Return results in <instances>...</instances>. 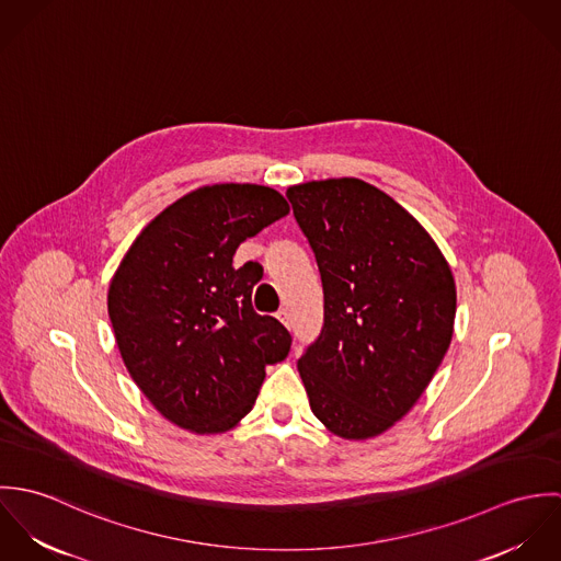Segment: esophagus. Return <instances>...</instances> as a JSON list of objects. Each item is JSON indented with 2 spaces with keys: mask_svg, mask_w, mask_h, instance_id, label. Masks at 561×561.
<instances>
[{
  "mask_svg": "<svg viewBox=\"0 0 561 561\" xmlns=\"http://www.w3.org/2000/svg\"><path fill=\"white\" fill-rule=\"evenodd\" d=\"M276 318L283 321L287 328H291V316H289V311H287V309H280V311L276 313Z\"/></svg>",
  "mask_w": 561,
  "mask_h": 561,
  "instance_id": "1",
  "label": "esophagus"
}]
</instances>
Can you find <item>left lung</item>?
Masks as SVG:
<instances>
[{"instance_id":"left-lung-1","label":"left lung","mask_w":561,"mask_h":561,"mask_svg":"<svg viewBox=\"0 0 561 561\" xmlns=\"http://www.w3.org/2000/svg\"><path fill=\"white\" fill-rule=\"evenodd\" d=\"M287 198L323 285V328L298 360L313 414L345 440L403 419L449 350L456 283L400 203L354 176L291 185Z\"/></svg>"}]
</instances>
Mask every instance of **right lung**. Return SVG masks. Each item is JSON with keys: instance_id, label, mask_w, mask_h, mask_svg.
Returning <instances> with one entry per match:
<instances>
[{"instance_id": "1", "label": "right lung", "mask_w": 561, "mask_h": 561, "mask_svg": "<svg viewBox=\"0 0 561 561\" xmlns=\"http://www.w3.org/2000/svg\"><path fill=\"white\" fill-rule=\"evenodd\" d=\"M287 214L267 185H203L168 205L125 252L107 313L129 376L170 423L194 434L233 430L265 367L287 358L291 334L250 302L261 265L233 267L241 241Z\"/></svg>"}]
</instances>
